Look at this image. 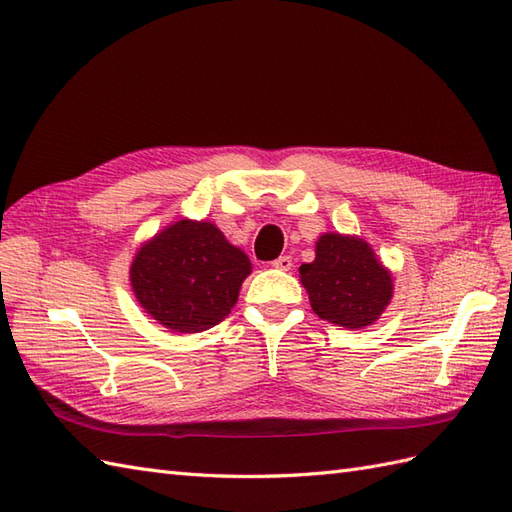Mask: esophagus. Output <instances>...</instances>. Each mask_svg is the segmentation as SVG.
I'll use <instances>...</instances> for the list:
<instances>
[{"label": "esophagus", "mask_w": 512, "mask_h": 512, "mask_svg": "<svg viewBox=\"0 0 512 512\" xmlns=\"http://www.w3.org/2000/svg\"><path fill=\"white\" fill-rule=\"evenodd\" d=\"M273 267L280 269V271H291L293 260H291V256H280L278 260H273Z\"/></svg>", "instance_id": "esophagus-1"}]
</instances>
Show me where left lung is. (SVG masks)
<instances>
[{"label":"left lung","mask_w":512,"mask_h":512,"mask_svg":"<svg viewBox=\"0 0 512 512\" xmlns=\"http://www.w3.org/2000/svg\"><path fill=\"white\" fill-rule=\"evenodd\" d=\"M315 315L360 330L380 319L393 297V278L369 243L339 232L321 234L315 260L299 267Z\"/></svg>","instance_id":"left-lung-1"}]
</instances>
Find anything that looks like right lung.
Returning a JSON list of instances; mask_svg holds the SVG:
<instances>
[{
  "label": "right lung",
  "instance_id": "1",
  "mask_svg": "<svg viewBox=\"0 0 512 512\" xmlns=\"http://www.w3.org/2000/svg\"><path fill=\"white\" fill-rule=\"evenodd\" d=\"M252 263L210 221L182 219L141 245L130 282L145 313L171 332H202L230 315Z\"/></svg>",
  "mask_w": 512,
  "mask_h": 512
}]
</instances>
